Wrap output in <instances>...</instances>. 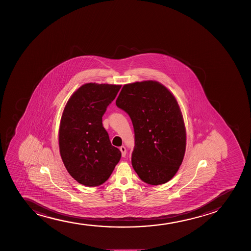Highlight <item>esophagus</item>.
Instances as JSON below:
<instances>
[{"label": "esophagus", "instance_id": "1", "mask_svg": "<svg viewBox=\"0 0 251 251\" xmlns=\"http://www.w3.org/2000/svg\"><path fill=\"white\" fill-rule=\"evenodd\" d=\"M120 150H121L122 156H123V157L126 156V147H125L124 146H122V147H120Z\"/></svg>", "mask_w": 251, "mask_h": 251}]
</instances>
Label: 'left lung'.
<instances>
[{
    "instance_id": "8db88e82",
    "label": "left lung",
    "mask_w": 251,
    "mask_h": 251,
    "mask_svg": "<svg viewBox=\"0 0 251 251\" xmlns=\"http://www.w3.org/2000/svg\"><path fill=\"white\" fill-rule=\"evenodd\" d=\"M115 104L130 116L135 132L131 163L151 185L170 181L182 164L186 129L174 95L152 80L125 84Z\"/></svg>"
}]
</instances>
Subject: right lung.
Listing matches in <instances>:
<instances>
[{"mask_svg":"<svg viewBox=\"0 0 251 251\" xmlns=\"http://www.w3.org/2000/svg\"><path fill=\"white\" fill-rule=\"evenodd\" d=\"M121 85L89 83L76 90L64 108L59 127V151L67 171L80 184H103L121 160L103 127L102 116Z\"/></svg>","mask_w":251,"mask_h":251,"instance_id":"obj_1","label":"right lung"}]
</instances>
